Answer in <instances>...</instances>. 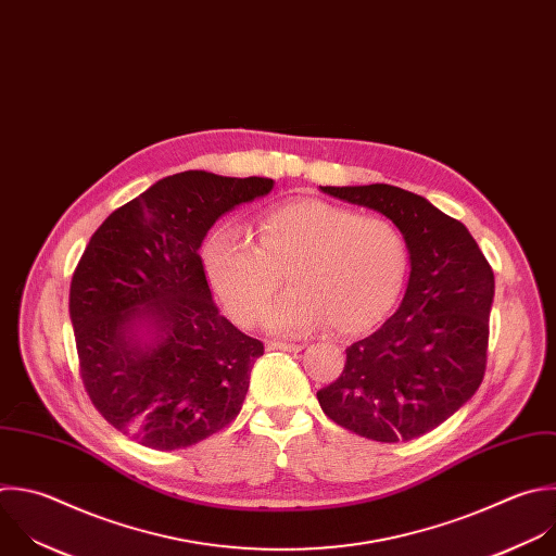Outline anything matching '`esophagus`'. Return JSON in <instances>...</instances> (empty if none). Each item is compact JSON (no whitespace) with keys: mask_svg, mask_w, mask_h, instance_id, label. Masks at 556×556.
I'll return each mask as SVG.
<instances>
[{"mask_svg":"<svg viewBox=\"0 0 556 556\" xmlns=\"http://www.w3.org/2000/svg\"><path fill=\"white\" fill-rule=\"evenodd\" d=\"M270 351H301L303 344L299 342H283V340H268L266 344Z\"/></svg>","mask_w":556,"mask_h":556,"instance_id":"obj_1","label":"esophagus"}]
</instances>
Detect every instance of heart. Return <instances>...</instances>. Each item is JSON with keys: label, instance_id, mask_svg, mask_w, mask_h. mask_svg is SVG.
I'll list each match as a JSON object with an SVG mask.
<instances>
[{"label": "heart", "instance_id": "heart-1", "mask_svg": "<svg viewBox=\"0 0 556 556\" xmlns=\"http://www.w3.org/2000/svg\"><path fill=\"white\" fill-rule=\"evenodd\" d=\"M203 262L238 325L262 318L286 275L290 290L266 312L273 331L299 333L327 323L333 333L351 336L393 309L408 273V247L389 218L305 199L264 212L257 244L238 227L218 229Z\"/></svg>", "mask_w": 556, "mask_h": 556}]
</instances>
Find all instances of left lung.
<instances>
[{"instance_id":"left-lung-1","label":"left lung","mask_w":556,"mask_h":556,"mask_svg":"<svg viewBox=\"0 0 556 556\" xmlns=\"http://www.w3.org/2000/svg\"><path fill=\"white\" fill-rule=\"evenodd\" d=\"M391 218L410 251L400 309L346 346L336 382L316 393L340 428L380 443L424 437L478 391L486 368L493 270L467 227L395 185L323 188Z\"/></svg>"}]
</instances>
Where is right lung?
<instances>
[{"label":"right lung","instance_id":"add662e5","mask_svg":"<svg viewBox=\"0 0 556 556\" xmlns=\"http://www.w3.org/2000/svg\"><path fill=\"white\" fill-rule=\"evenodd\" d=\"M273 190V178L180 172L115 210L91 236L70 288L80 378L96 410L150 450L190 447L242 410L264 344L212 299L199 253L214 223ZM150 317L157 340L127 336Z\"/></svg>","mask_w":556,"mask_h":556}]
</instances>
